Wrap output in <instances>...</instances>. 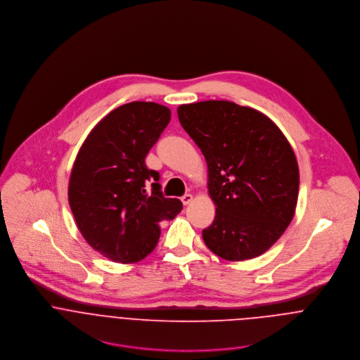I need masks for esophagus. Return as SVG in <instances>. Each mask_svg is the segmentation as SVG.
<instances>
[{"label": "esophagus", "mask_w": 360, "mask_h": 360, "mask_svg": "<svg viewBox=\"0 0 360 360\" xmlns=\"http://www.w3.org/2000/svg\"><path fill=\"white\" fill-rule=\"evenodd\" d=\"M191 201H193V195H191V194H186V195L181 197V202H183L184 205L191 204Z\"/></svg>", "instance_id": "1"}]
</instances>
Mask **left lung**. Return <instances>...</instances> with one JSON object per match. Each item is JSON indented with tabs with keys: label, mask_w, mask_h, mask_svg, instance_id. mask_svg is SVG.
<instances>
[{
	"label": "left lung",
	"mask_w": 360,
	"mask_h": 360,
	"mask_svg": "<svg viewBox=\"0 0 360 360\" xmlns=\"http://www.w3.org/2000/svg\"><path fill=\"white\" fill-rule=\"evenodd\" d=\"M177 115L207 163L216 216L202 230L206 247L233 262L262 255L298 201L300 169L288 140L262 112L230 101L180 105Z\"/></svg>",
	"instance_id": "8db88e82"
}]
</instances>
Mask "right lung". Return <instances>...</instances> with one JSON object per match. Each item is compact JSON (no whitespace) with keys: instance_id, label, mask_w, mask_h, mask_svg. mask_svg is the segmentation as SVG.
Masks as SVG:
<instances>
[{"instance_id":"obj_1","label":"right lung","mask_w":360,"mask_h":360,"mask_svg":"<svg viewBox=\"0 0 360 360\" xmlns=\"http://www.w3.org/2000/svg\"><path fill=\"white\" fill-rule=\"evenodd\" d=\"M170 122V109L155 103H124L90 131L72 167L68 198L84 240L113 262L134 263L154 251L159 223L183 209L165 198L159 173L146 156ZM153 181L148 195L145 183Z\"/></svg>"}]
</instances>
